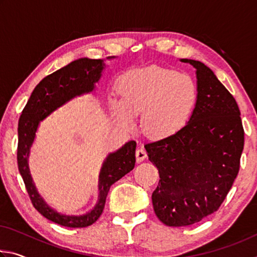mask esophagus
<instances>
[{
  "mask_svg": "<svg viewBox=\"0 0 257 257\" xmlns=\"http://www.w3.org/2000/svg\"><path fill=\"white\" fill-rule=\"evenodd\" d=\"M147 158V153L144 147H138L137 151H136V160L137 162H143L145 159Z\"/></svg>",
  "mask_w": 257,
  "mask_h": 257,
  "instance_id": "1",
  "label": "esophagus"
}]
</instances>
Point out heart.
Masks as SVG:
<instances>
[{
	"label": "heart",
	"instance_id": "1",
	"mask_svg": "<svg viewBox=\"0 0 257 257\" xmlns=\"http://www.w3.org/2000/svg\"><path fill=\"white\" fill-rule=\"evenodd\" d=\"M116 86L121 98L108 99L113 114L130 124L137 113L143 112V128L155 138H168L181 132L197 99L191 78L160 67L129 70L120 76Z\"/></svg>",
	"mask_w": 257,
	"mask_h": 257
}]
</instances>
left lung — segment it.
Listing matches in <instances>:
<instances>
[{
  "mask_svg": "<svg viewBox=\"0 0 257 257\" xmlns=\"http://www.w3.org/2000/svg\"><path fill=\"white\" fill-rule=\"evenodd\" d=\"M196 69L197 99L186 127L145 144L160 181L152 194L156 216L169 227L199 222L219 210L240 167L243 128L238 104L210 68Z\"/></svg>",
  "mask_w": 257,
  "mask_h": 257,
  "instance_id": "1",
  "label": "left lung"
}]
</instances>
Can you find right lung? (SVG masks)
Segmentation results:
<instances>
[{
  "label": "right lung",
  "instance_id": "right-lung-1",
  "mask_svg": "<svg viewBox=\"0 0 257 257\" xmlns=\"http://www.w3.org/2000/svg\"><path fill=\"white\" fill-rule=\"evenodd\" d=\"M114 58V56H112ZM111 59V58H107ZM103 60L81 58L59 69L40 81L26 104L18 123L17 160L26 189L34 207L46 219L63 227L85 228L96 222L105 205L110 187L127 175L136 162V142L130 141L114 153L108 154L102 165L98 179V202L92 211L84 215H66L47 205L38 194L29 171L28 158L41 121L73 97L93 92L104 69Z\"/></svg>",
  "mask_w": 257,
  "mask_h": 257
}]
</instances>
